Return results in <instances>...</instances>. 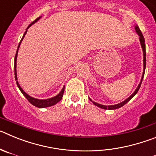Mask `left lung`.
I'll list each match as a JSON object with an SVG mask.
<instances>
[{
	"mask_svg": "<svg viewBox=\"0 0 156 156\" xmlns=\"http://www.w3.org/2000/svg\"><path fill=\"white\" fill-rule=\"evenodd\" d=\"M135 30H136V32H137V35L139 36V40H140V46H141V48H142V51H143V65H144V66H144V68H143V69H143V74H142V76H141V80H140V83H139L138 86H137V89L134 90V92H133V93L132 94L130 95L129 98H127L126 100L123 101H122V102L119 103V104L113 105H108V106H107V105H104L98 104V103L93 101H92L91 99L89 98V99H90V101H91L92 103H93L94 105L99 107V108H103V109H109V110L117 109V108H121L122 106H123L125 104H126V103H127L128 101H129L133 97V96H135V94L137 93V91H138L139 89H140V85H141V83H142V80H143V78H144V71H145V67H146V51H145V44H144V42H145V41H144V36H143L142 33H141V31L140 30V29H139V27H138V26H137V25H136V26H135Z\"/></svg>",
	"mask_w": 156,
	"mask_h": 156,
	"instance_id": "1",
	"label": "left lung"
}]
</instances>
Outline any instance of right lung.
Masks as SVG:
<instances>
[{"label": "right lung", "mask_w": 156, "mask_h": 156, "mask_svg": "<svg viewBox=\"0 0 156 156\" xmlns=\"http://www.w3.org/2000/svg\"><path fill=\"white\" fill-rule=\"evenodd\" d=\"M41 18V16H40V17L37 18L36 20H34L33 23H31V24L29 25V27H27V30H26V32L24 33V34H23V38H22L21 41H20V43H19V46H18V49H17V51H16V57H15V62H14V69H15V78H16V83H17V86L18 87H19V89L20 90V91L23 93V94L24 95L25 97L27 98V100L30 101V103H31L33 105L36 106V107H37V108H47V107H50V106H52V105H55V104H57L58 101H60L62 100V96H63V94H64V90H65V86L63 87V88L62 89V90L60 91V93L58 94H57L56 96H55V97L53 98H48V99H37V98H33L31 97V96H30V95L28 94H27L26 92L24 91V90H23V88L20 87V85H19V82H18V78H17V71H16V61H17V55H18V51H19V47H20V44H21L22 41H23V38L25 37V35L27 34V30H28L29 28H30V27H31L32 25L34 24L35 23H37L38 20H39Z\"/></svg>", "instance_id": "1"}]
</instances>
